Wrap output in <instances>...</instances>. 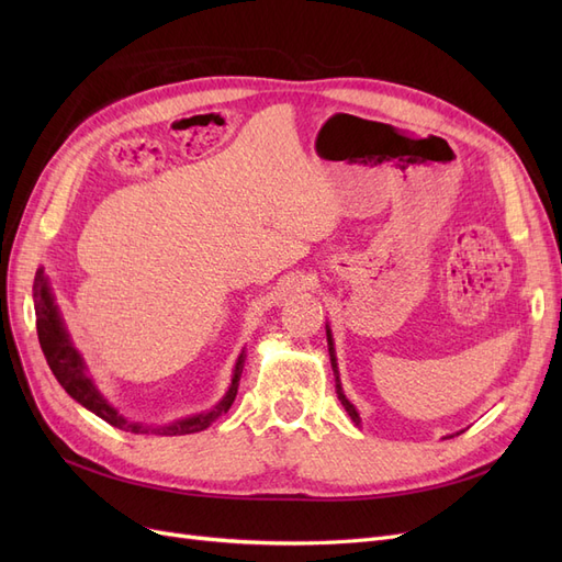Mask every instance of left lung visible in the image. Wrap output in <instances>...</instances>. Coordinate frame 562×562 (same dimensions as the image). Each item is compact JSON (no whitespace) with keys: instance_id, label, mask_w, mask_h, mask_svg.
Segmentation results:
<instances>
[{"instance_id":"8db88e82","label":"left lung","mask_w":562,"mask_h":562,"mask_svg":"<svg viewBox=\"0 0 562 562\" xmlns=\"http://www.w3.org/2000/svg\"><path fill=\"white\" fill-rule=\"evenodd\" d=\"M328 345H330V361H333V370L337 368L335 366V356H333V342H330V333H328ZM335 375H337V370H335ZM335 389H337V398H339V403H342L345 405V411L349 413V417L356 422V424H359L361 419H359V413H356V407L345 398V394H342V386H339V380H337V384H335Z\"/></svg>"}]
</instances>
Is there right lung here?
Here are the masks:
<instances>
[{
    "label": "right lung",
    "instance_id": "add662e5",
    "mask_svg": "<svg viewBox=\"0 0 562 562\" xmlns=\"http://www.w3.org/2000/svg\"><path fill=\"white\" fill-rule=\"evenodd\" d=\"M32 293H35L40 345H42V351L46 356V363H48L50 372H54L56 380L60 382V386L67 391V394L87 407V411L98 415L100 419L112 424V427H119V429L131 431V434H149L151 431L159 436H184V434H196V431L209 429L217 417H223L232 407V403L236 398V391H239V380H241V370H244V353L239 356V361H236V370H234L227 396L220 401L211 413L187 417L182 422L171 424V427H161V429H149V427H143V424H138V422H126L103 396L98 394V389L89 380L87 370H83L79 353L70 345V337H67V333L63 328V321L58 316L54 297H50L48 283L44 279V269H37Z\"/></svg>",
    "mask_w": 562,
    "mask_h": 562
}]
</instances>
